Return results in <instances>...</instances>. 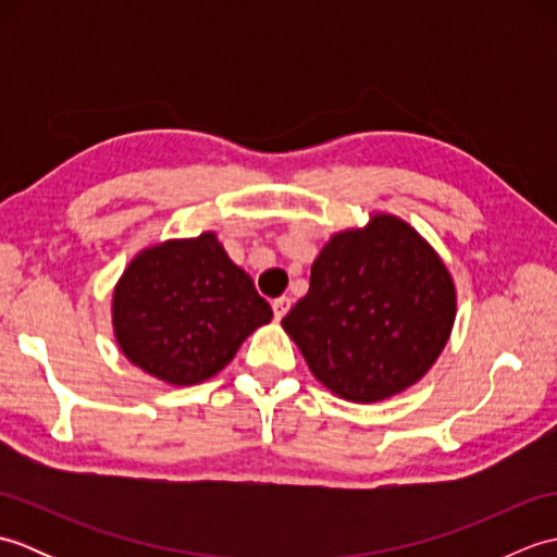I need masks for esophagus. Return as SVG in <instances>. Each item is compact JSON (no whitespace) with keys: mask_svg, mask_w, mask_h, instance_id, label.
<instances>
[{"mask_svg":"<svg viewBox=\"0 0 557 557\" xmlns=\"http://www.w3.org/2000/svg\"><path fill=\"white\" fill-rule=\"evenodd\" d=\"M289 309H292V299H289V297H280V299L272 301V311H275L277 321H282V318L287 315Z\"/></svg>","mask_w":557,"mask_h":557,"instance_id":"34e87169","label":"esophagus"}]
</instances>
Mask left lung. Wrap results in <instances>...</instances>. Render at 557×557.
Wrapping results in <instances>:
<instances>
[{"label": "left lung", "mask_w": 557, "mask_h": 557, "mask_svg": "<svg viewBox=\"0 0 557 557\" xmlns=\"http://www.w3.org/2000/svg\"><path fill=\"white\" fill-rule=\"evenodd\" d=\"M455 309L453 277L433 246L405 220L373 215L323 246L309 294L282 327L330 393L369 405L421 381Z\"/></svg>", "instance_id": "1"}]
</instances>
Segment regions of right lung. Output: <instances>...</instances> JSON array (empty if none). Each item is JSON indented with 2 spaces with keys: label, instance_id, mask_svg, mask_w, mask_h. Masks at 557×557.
I'll use <instances>...</instances> for the list:
<instances>
[{
  "label": "right lung",
  "instance_id": "add662e5",
  "mask_svg": "<svg viewBox=\"0 0 557 557\" xmlns=\"http://www.w3.org/2000/svg\"><path fill=\"white\" fill-rule=\"evenodd\" d=\"M270 318V304L212 232L140 251L112 297L124 357L170 385H196L220 373Z\"/></svg>",
  "mask_w": 557,
  "mask_h": 557
}]
</instances>
